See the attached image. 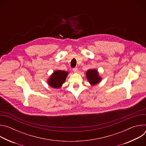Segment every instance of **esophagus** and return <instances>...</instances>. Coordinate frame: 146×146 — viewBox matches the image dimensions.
Returning a JSON list of instances; mask_svg holds the SVG:
<instances>
[{
    "label": "esophagus",
    "instance_id": "esophagus-1",
    "mask_svg": "<svg viewBox=\"0 0 146 146\" xmlns=\"http://www.w3.org/2000/svg\"><path fill=\"white\" fill-rule=\"evenodd\" d=\"M73 72H74V73H78V69L77 68H73Z\"/></svg>",
    "mask_w": 146,
    "mask_h": 146
}]
</instances>
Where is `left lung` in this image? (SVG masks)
I'll return each instance as SVG.
<instances>
[{"label": "left lung", "instance_id": "left-lung-1", "mask_svg": "<svg viewBox=\"0 0 146 146\" xmlns=\"http://www.w3.org/2000/svg\"><path fill=\"white\" fill-rule=\"evenodd\" d=\"M86 76L87 80L91 86H95L102 80L99 73L96 69H90L86 72Z\"/></svg>", "mask_w": 146, "mask_h": 146}]
</instances>
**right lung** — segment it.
Returning <instances> with one entry per match:
<instances>
[{
  "label": "right lung",
  "instance_id": "add662e5",
  "mask_svg": "<svg viewBox=\"0 0 146 146\" xmlns=\"http://www.w3.org/2000/svg\"><path fill=\"white\" fill-rule=\"evenodd\" d=\"M68 72L57 70L54 71L47 80L48 84L54 88H60L65 82Z\"/></svg>",
  "mask_w": 146,
  "mask_h": 146
}]
</instances>
